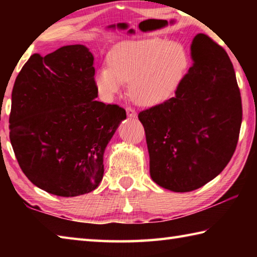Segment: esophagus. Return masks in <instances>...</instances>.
Segmentation results:
<instances>
[{"label": "esophagus", "mask_w": 257, "mask_h": 257, "mask_svg": "<svg viewBox=\"0 0 257 257\" xmlns=\"http://www.w3.org/2000/svg\"><path fill=\"white\" fill-rule=\"evenodd\" d=\"M125 111H127V115L129 116V118H136V116H137V113L133 107L128 106L127 108H125Z\"/></svg>", "instance_id": "1"}]
</instances>
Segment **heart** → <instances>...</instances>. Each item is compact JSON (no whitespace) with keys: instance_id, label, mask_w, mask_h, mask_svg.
Segmentation results:
<instances>
[{"instance_id":"heart-1","label":"heart","mask_w":257,"mask_h":257,"mask_svg":"<svg viewBox=\"0 0 257 257\" xmlns=\"http://www.w3.org/2000/svg\"><path fill=\"white\" fill-rule=\"evenodd\" d=\"M110 66L95 73V85L105 98L119 94L132 82L130 94L136 103L154 106L170 98L188 68L184 47L163 38L125 42L111 52Z\"/></svg>"}]
</instances>
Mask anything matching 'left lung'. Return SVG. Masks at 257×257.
Returning a JSON list of instances; mask_svg holds the SVG:
<instances>
[{"label":"left lung","mask_w":257,"mask_h":257,"mask_svg":"<svg viewBox=\"0 0 257 257\" xmlns=\"http://www.w3.org/2000/svg\"><path fill=\"white\" fill-rule=\"evenodd\" d=\"M194 63L175 96L142 111L152 179L186 193L207 184L227 167L242 120L240 90L222 47L197 34L190 46Z\"/></svg>","instance_id":"obj_1"}]
</instances>
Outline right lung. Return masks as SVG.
<instances>
[{
    "label": "right lung",
    "instance_id": "obj_1",
    "mask_svg": "<svg viewBox=\"0 0 257 257\" xmlns=\"http://www.w3.org/2000/svg\"><path fill=\"white\" fill-rule=\"evenodd\" d=\"M94 56L67 45L33 54L12 89L10 141L21 170L38 188L62 197L93 191L103 179L105 147L124 108L96 101Z\"/></svg>",
    "mask_w": 257,
    "mask_h": 257
}]
</instances>
